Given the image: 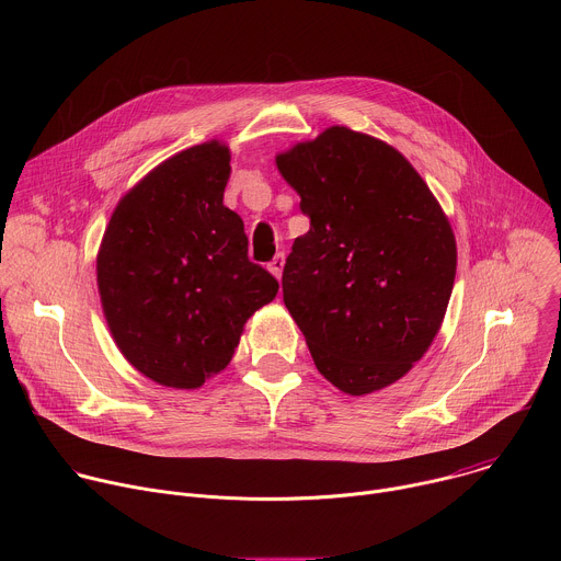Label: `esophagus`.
I'll list each match as a JSON object with an SVG mask.
<instances>
[{
    "mask_svg": "<svg viewBox=\"0 0 561 561\" xmlns=\"http://www.w3.org/2000/svg\"><path fill=\"white\" fill-rule=\"evenodd\" d=\"M284 262H286V257H284V253H277L273 260H271V264H268V271L277 277V279H282V271H284Z\"/></svg>",
    "mask_w": 561,
    "mask_h": 561,
    "instance_id": "1",
    "label": "esophagus"
}]
</instances>
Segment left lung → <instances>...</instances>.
Segmentation results:
<instances>
[{"mask_svg": "<svg viewBox=\"0 0 561 561\" xmlns=\"http://www.w3.org/2000/svg\"><path fill=\"white\" fill-rule=\"evenodd\" d=\"M275 162L310 219L284 266V304L333 386L381 390L444 322L457 271L448 217L402 152L346 126Z\"/></svg>", "mask_w": 561, "mask_h": 561, "instance_id": "8db88e82", "label": "left lung"}]
</instances>
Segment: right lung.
Returning a JSON list of instances; mask_svg holds the SVG:
<instances>
[{"mask_svg": "<svg viewBox=\"0 0 561 561\" xmlns=\"http://www.w3.org/2000/svg\"><path fill=\"white\" fill-rule=\"evenodd\" d=\"M230 150L217 139L152 169L113 210L98 288L122 355L148 379L199 388L228 366L247 319L277 295L224 206Z\"/></svg>", "mask_w": 561, "mask_h": 561, "instance_id": "obj_1", "label": "right lung"}]
</instances>
